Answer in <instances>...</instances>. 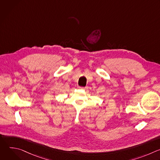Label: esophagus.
I'll return each instance as SVG.
<instances>
[{"label": "esophagus", "instance_id": "obj_1", "mask_svg": "<svg viewBox=\"0 0 160 160\" xmlns=\"http://www.w3.org/2000/svg\"><path fill=\"white\" fill-rule=\"evenodd\" d=\"M78 88H79V89H87V87H78Z\"/></svg>", "mask_w": 160, "mask_h": 160}]
</instances>
